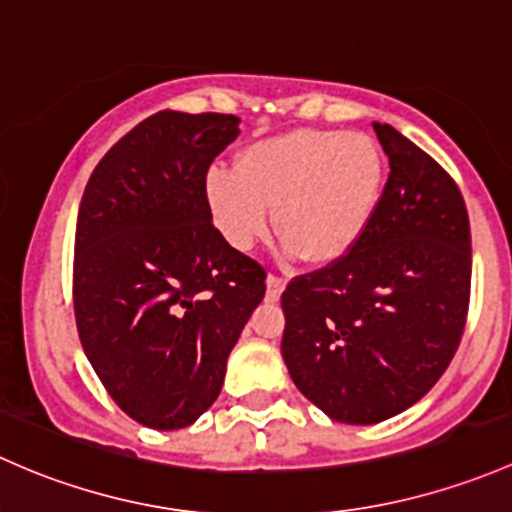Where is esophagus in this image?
Returning <instances> with one entry per match:
<instances>
[{
	"label": "esophagus",
	"mask_w": 512,
	"mask_h": 512,
	"mask_svg": "<svg viewBox=\"0 0 512 512\" xmlns=\"http://www.w3.org/2000/svg\"><path fill=\"white\" fill-rule=\"evenodd\" d=\"M283 288H286V281H283L281 276H276V273H268V278H266V300L276 303V300L281 298Z\"/></svg>",
	"instance_id": "1"
}]
</instances>
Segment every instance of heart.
<instances>
[{
  "mask_svg": "<svg viewBox=\"0 0 512 512\" xmlns=\"http://www.w3.org/2000/svg\"><path fill=\"white\" fill-rule=\"evenodd\" d=\"M382 184V152L367 135L293 130L246 147L236 170L212 167L204 194L234 249L249 251L266 239L276 209L286 254L328 266L367 234Z\"/></svg>",
  "mask_w": 512,
  "mask_h": 512,
  "instance_id": "obj_1",
  "label": "heart"
}]
</instances>
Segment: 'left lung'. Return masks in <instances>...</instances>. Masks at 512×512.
<instances>
[{"label":"left lung","instance_id":"obj_1","mask_svg":"<svg viewBox=\"0 0 512 512\" xmlns=\"http://www.w3.org/2000/svg\"><path fill=\"white\" fill-rule=\"evenodd\" d=\"M389 179L360 244L281 295L295 387L342 424H377L446 372L471 300V224L453 177L392 125L372 123Z\"/></svg>","mask_w":512,"mask_h":512}]
</instances>
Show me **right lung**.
Returning a JSON list of instances; mask_svg holds the SVG:
<instances>
[{
	"mask_svg": "<svg viewBox=\"0 0 512 512\" xmlns=\"http://www.w3.org/2000/svg\"><path fill=\"white\" fill-rule=\"evenodd\" d=\"M239 135L224 113L160 110L105 152L83 192L73 313L83 352L130 419L189 426L266 293V268L212 224L204 182Z\"/></svg>",
	"mask_w": 512,
	"mask_h": 512,
	"instance_id": "1",
	"label": "right lung"
}]
</instances>
